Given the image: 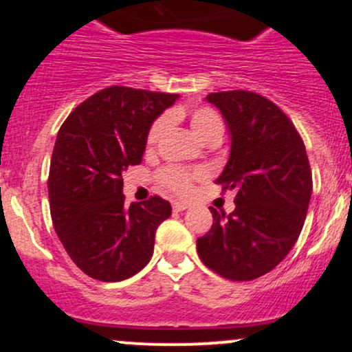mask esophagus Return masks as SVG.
<instances>
[{"instance_id": "esophagus-1", "label": "esophagus", "mask_w": 352, "mask_h": 352, "mask_svg": "<svg viewBox=\"0 0 352 352\" xmlns=\"http://www.w3.org/2000/svg\"><path fill=\"white\" fill-rule=\"evenodd\" d=\"M172 208L175 210V212H184V210L188 208V204H185V201H173Z\"/></svg>"}]
</instances>
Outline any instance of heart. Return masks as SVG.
Returning <instances> with one entry per match:
<instances>
[{"label":"heart","instance_id":"1","mask_svg":"<svg viewBox=\"0 0 352 352\" xmlns=\"http://www.w3.org/2000/svg\"><path fill=\"white\" fill-rule=\"evenodd\" d=\"M179 114V111H173L172 114H162L153 120L151 127H148L147 137H145V144H147L148 148H153L160 142L165 131L170 125V119L173 116ZM188 117L190 125H192L193 132H195L200 140H204L205 144L220 142L225 132V125L215 109L208 106L197 107L190 112ZM205 175H207V172L204 168H185L179 167V165H165L164 168L157 172V182L162 187L172 190V192L179 193V195H187L190 190H192L193 182L204 179Z\"/></svg>","mask_w":352,"mask_h":352}]
</instances>
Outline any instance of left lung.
I'll return each instance as SVG.
<instances>
[{
  "label": "left lung",
  "mask_w": 352,
  "mask_h": 352,
  "mask_svg": "<svg viewBox=\"0 0 352 352\" xmlns=\"http://www.w3.org/2000/svg\"><path fill=\"white\" fill-rule=\"evenodd\" d=\"M227 120L232 151L217 179L235 188L232 213L210 207L213 225L197 240L205 266L232 281H252L276 266L300 236L313 192L305 142L276 104L252 91L210 92Z\"/></svg>",
  "instance_id": "1"
}]
</instances>
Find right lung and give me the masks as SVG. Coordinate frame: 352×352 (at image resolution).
Masks as SVG:
<instances>
[{"label":"right lung","instance_id":"obj_1","mask_svg":"<svg viewBox=\"0 0 352 352\" xmlns=\"http://www.w3.org/2000/svg\"><path fill=\"white\" fill-rule=\"evenodd\" d=\"M177 98L109 86L60 125L47 179L52 225L71 260L94 280H127L151 261L155 230L172 207L157 195L125 207L122 172L142 162L148 127Z\"/></svg>","mask_w":352,"mask_h":352}]
</instances>
